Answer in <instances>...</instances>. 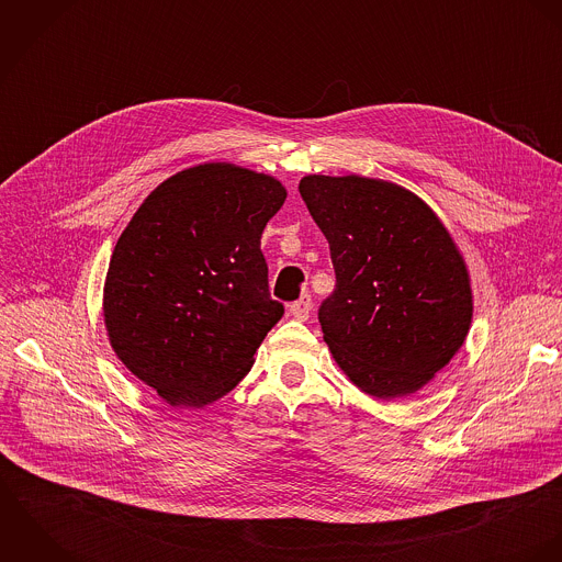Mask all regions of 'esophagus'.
I'll use <instances>...</instances> for the list:
<instances>
[{
  "instance_id": "esophagus-1",
  "label": "esophagus",
  "mask_w": 562,
  "mask_h": 562,
  "mask_svg": "<svg viewBox=\"0 0 562 562\" xmlns=\"http://www.w3.org/2000/svg\"><path fill=\"white\" fill-rule=\"evenodd\" d=\"M312 307H314L312 296H310V294H303L299 301H294V303L290 305V316L296 318V321H307L310 314H312Z\"/></svg>"
}]
</instances>
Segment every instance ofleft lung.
Wrapping results in <instances>:
<instances>
[{
	"label": "left lung",
	"mask_w": 562,
	"mask_h": 562,
	"mask_svg": "<svg viewBox=\"0 0 562 562\" xmlns=\"http://www.w3.org/2000/svg\"><path fill=\"white\" fill-rule=\"evenodd\" d=\"M299 190L335 268V290L318 312L333 359L374 398L415 394L470 333L463 255L437 214L398 183L307 175Z\"/></svg>",
	"instance_id": "left-lung-1"
}]
</instances>
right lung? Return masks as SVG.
<instances>
[{"label":"right lung","instance_id":"obj_1","mask_svg":"<svg viewBox=\"0 0 562 562\" xmlns=\"http://www.w3.org/2000/svg\"><path fill=\"white\" fill-rule=\"evenodd\" d=\"M285 196L270 175L199 164L161 181L116 241L103 285L108 337L170 406L229 394L281 321L261 234Z\"/></svg>","mask_w":562,"mask_h":562}]
</instances>
